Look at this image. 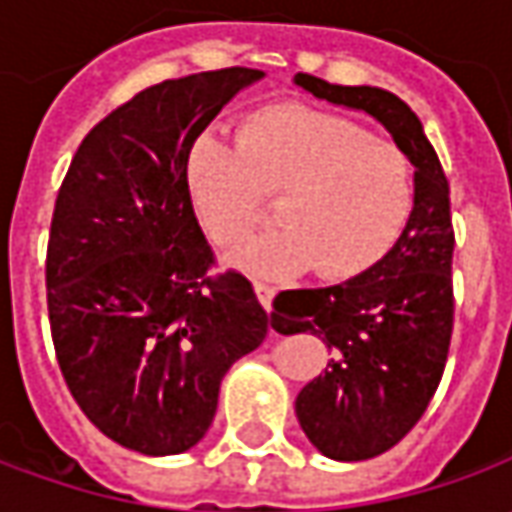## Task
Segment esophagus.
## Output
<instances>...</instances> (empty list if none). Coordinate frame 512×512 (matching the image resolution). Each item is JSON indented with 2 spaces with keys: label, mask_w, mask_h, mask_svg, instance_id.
Wrapping results in <instances>:
<instances>
[{
  "label": "esophagus",
  "mask_w": 512,
  "mask_h": 512,
  "mask_svg": "<svg viewBox=\"0 0 512 512\" xmlns=\"http://www.w3.org/2000/svg\"><path fill=\"white\" fill-rule=\"evenodd\" d=\"M253 290H256V295H259V301H262L264 309H270V306H273V298H276V287H273L270 281L253 278Z\"/></svg>",
  "instance_id": "obj_1"
}]
</instances>
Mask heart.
<instances>
[{
  "mask_svg": "<svg viewBox=\"0 0 512 512\" xmlns=\"http://www.w3.org/2000/svg\"><path fill=\"white\" fill-rule=\"evenodd\" d=\"M186 183L203 231L222 248L242 242L278 200L281 225L234 253L239 267L278 278L315 264L326 281L362 276L401 242L415 211L410 155L306 105L250 114L236 142L200 136Z\"/></svg>",
  "mask_w": 512,
  "mask_h": 512,
  "instance_id": "1",
  "label": "heart"
}]
</instances>
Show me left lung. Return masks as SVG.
<instances>
[{
    "label": "left lung",
    "mask_w": 512,
    "mask_h": 512,
    "mask_svg": "<svg viewBox=\"0 0 512 512\" xmlns=\"http://www.w3.org/2000/svg\"><path fill=\"white\" fill-rule=\"evenodd\" d=\"M295 83L379 119L415 167L412 220L382 262L345 284L278 292L273 301V329L320 334L334 354L295 398L301 429L326 457L354 463L393 449L421 421L446 368L454 329L449 181L421 119L396 94L303 72Z\"/></svg>",
    "instance_id": "left-lung-1"
}]
</instances>
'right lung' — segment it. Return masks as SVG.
Returning <instances> with one entry per match:
<instances>
[{
	"instance_id": "obj_1",
	"label": "right lung",
	"mask_w": 512,
	"mask_h": 512,
	"mask_svg": "<svg viewBox=\"0 0 512 512\" xmlns=\"http://www.w3.org/2000/svg\"><path fill=\"white\" fill-rule=\"evenodd\" d=\"M259 69L139 91L88 130L52 211L47 309L77 407L105 438L181 454L209 432L220 382L270 317L236 270L211 273L186 183L189 150Z\"/></svg>"
}]
</instances>
